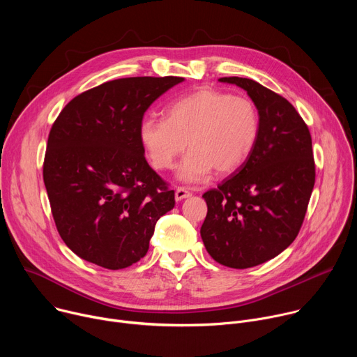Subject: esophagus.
<instances>
[{"instance_id": "34e87169", "label": "esophagus", "mask_w": 357, "mask_h": 357, "mask_svg": "<svg viewBox=\"0 0 357 357\" xmlns=\"http://www.w3.org/2000/svg\"><path fill=\"white\" fill-rule=\"evenodd\" d=\"M190 195H192V192L188 190V189L183 188V186H179V188H176V190H175V199H176V200H182V199H185V197H189Z\"/></svg>"}]
</instances>
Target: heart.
Wrapping results in <instances>:
<instances>
[{
    "label": "heart",
    "mask_w": 357,
    "mask_h": 357,
    "mask_svg": "<svg viewBox=\"0 0 357 357\" xmlns=\"http://www.w3.org/2000/svg\"><path fill=\"white\" fill-rule=\"evenodd\" d=\"M260 112L244 96L200 89L172 103L167 120L146 117L138 135L151 165L169 169L186 148L178 169L179 179L195 183L238 169L251 155L260 137Z\"/></svg>",
    "instance_id": "obj_1"
}]
</instances>
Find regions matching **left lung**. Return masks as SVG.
I'll list each match as a JSON object with an SVG mask.
<instances>
[{
  "label": "left lung",
  "instance_id": "left-lung-1",
  "mask_svg": "<svg viewBox=\"0 0 357 357\" xmlns=\"http://www.w3.org/2000/svg\"><path fill=\"white\" fill-rule=\"evenodd\" d=\"M219 82L244 89L261 120L248 160L218 189L203 193V244L215 261L241 270L274 259L298 236L315 185L312 138L282 96L245 77Z\"/></svg>",
  "mask_w": 357,
  "mask_h": 357
}]
</instances>
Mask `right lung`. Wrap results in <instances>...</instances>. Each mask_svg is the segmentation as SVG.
<instances>
[{"mask_svg": "<svg viewBox=\"0 0 357 357\" xmlns=\"http://www.w3.org/2000/svg\"><path fill=\"white\" fill-rule=\"evenodd\" d=\"M183 77H124L76 96L50 128L43 182L56 229L80 259L109 270L139 261L175 192L152 169L138 128Z\"/></svg>", "mask_w": 357, "mask_h": 357, "instance_id": "add662e5", "label": "right lung"}]
</instances>
